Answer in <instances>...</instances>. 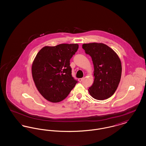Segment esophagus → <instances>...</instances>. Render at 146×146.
I'll return each instance as SVG.
<instances>
[{
    "label": "esophagus",
    "instance_id": "34e87169",
    "mask_svg": "<svg viewBox=\"0 0 146 146\" xmlns=\"http://www.w3.org/2000/svg\"><path fill=\"white\" fill-rule=\"evenodd\" d=\"M84 78H79V79H78V80H79V82H83V80Z\"/></svg>",
    "mask_w": 146,
    "mask_h": 146
}]
</instances>
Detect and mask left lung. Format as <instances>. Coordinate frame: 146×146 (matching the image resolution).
Here are the masks:
<instances>
[{
	"mask_svg": "<svg viewBox=\"0 0 146 146\" xmlns=\"http://www.w3.org/2000/svg\"><path fill=\"white\" fill-rule=\"evenodd\" d=\"M82 48L90 56L94 67V82L88 89L91 96L98 100L111 97L121 76V64L118 56L102 43L84 44Z\"/></svg>",
	"mask_w": 146,
	"mask_h": 146,
	"instance_id": "left-lung-1",
	"label": "left lung"
}]
</instances>
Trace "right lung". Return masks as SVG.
I'll list each match as a JSON object with an SVG mask.
<instances>
[{"instance_id": "1", "label": "right lung", "mask_w": 146, "mask_h": 146, "mask_svg": "<svg viewBox=\"0 0 146 146\" xmlns=\"http://www.w3.org/2000/svg\"><path fill=\"white\" fill-rule=\"evenodd\" d=\"M78 48L77 44L45 46L36 56L32 67L33 79L38 90L50 102L63 100L78 83L72 76L70 60Z\"/></svg>"}]
</instances>
